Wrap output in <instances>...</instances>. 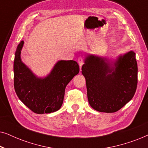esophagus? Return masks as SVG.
Instances as JSON below:
<instances>
[{"mask_svg":"<svg viewBox=\"0 0 148 148\" xmlns=\"http://www.w3.org/2000/svg\"><path fill=\"white\" fill-rule=\"evenodd\" d=\"M78 63L79 64L80 66H82L84 64V58L82 56H79L78 58Z\"/></svg>","mask_w":148,"mask_h":148,"instance_id":"34e87169","label":"esophagus"}]
</instances>
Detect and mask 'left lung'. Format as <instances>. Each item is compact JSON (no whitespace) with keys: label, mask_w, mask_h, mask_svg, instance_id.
Listing matches in <instances>:
<instances>
[{"label":"left lung","mask_w":148,"mask_h":148,"mask_svg":"<svg viewBox=\"0 0 148 148\" xmlns=\"http://www.w3.org/2000/svg\"><path fill=\"white\" fill-rule=\"evenodd\" d=\"M112 66L104 58L89 55L82 66L88 102L94 110L115 112L133 98L137 85L135 53L119 56Z\"/></svg>","instance_id":"left-lung-1"}]
</instances>
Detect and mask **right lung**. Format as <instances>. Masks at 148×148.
I'll return each instance as SVG.
<instances>
[{"label":"right lung","mask_w":148,"mask_h":148,"mask_svg":"<svg viewBox=\"0 0 148 148\" xmlns=\"http://www.w3.org/2000/svg\"><path fill=\"white\" fill-rule=\"evenodd\" d=\"M23 41L17 46L14 60V88L19 100L36 114L59 110L67 84L79 73L75 60H60L46 78H38L21 62L20 54Z\"/></svg>","instance_id":"obj_1"}]
</instances>
